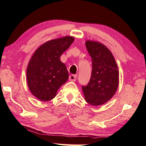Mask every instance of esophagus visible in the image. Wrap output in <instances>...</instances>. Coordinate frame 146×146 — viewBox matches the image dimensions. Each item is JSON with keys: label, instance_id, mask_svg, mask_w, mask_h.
<instances>
[{"label": "esophagus", "instance_id": "1", "mask_svg": "<svg viewBox=\"0 0 146 146\" xmlns=\"http://www.w3.org/2000/svg\"><path fill=\"white\" fill-rule=\"evenodd\" d=\"M76 77L77 76L75 75H71L69 77V81H75V80H76Z\"/></svg>", "mask_w": 146, "mask_h": 146}]
</instances>
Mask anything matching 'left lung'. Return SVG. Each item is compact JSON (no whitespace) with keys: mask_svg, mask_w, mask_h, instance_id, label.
Returning a JSON list of instances; mask_svg holds the SVG:
<instances>
[{"mask_svg":"<svg viewBox=\"0 0 146 146\" xmlns=\"http://www.w3.org/2000/svg\"><path fill=\"white\" fill-rule=\"evenodd\" d=\"M85 46L92 60L91 76L82 90L87 103L98 106L111 100L119 85V71L111 51L99 42L87 40Z\"/></svg>","mask_w":146,"mask_h":146,"instance_id":"8db88e82","label":"left lung"}]
</instances>
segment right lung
<instances>
[{"label":"right lung","instance_id":"obj_1","mask_svg":"<svg viewBox=\"0 0 146 146\" xmlns=\"http://www.w3.org/2000/svg\"><path fill=\"white\" fill-rule=\"evenodd\" d=\"M74 41L73 36L48 40L35 50L27 69V84L31 93L42 102L56 96L69 78L67 67L60 57Z\"/></svg>","mask_w":146,"mask_h":146}]
</instances>
